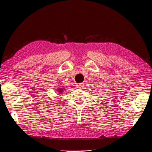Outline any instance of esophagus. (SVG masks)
Masks as SVG:
<instances>
[{
  "label": "esophagus",
  "instance_id": "esophagus-1",
  "mask_svg": "<svg viewBox=\"0 0 152 152\" xmlns=\"http://www.w3.org/2000/svg\"><path fill=\"white\" fill-rule=\"evenodd\" d=\"M84 86V83H79V84H77V88H82V87H83Z\"/></svg>",
  "mask_w": 152,
  "mask_h": 152
}]
</instances>
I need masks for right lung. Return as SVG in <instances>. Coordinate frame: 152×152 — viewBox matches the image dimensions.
Listing matches in <instances>:
<instances>
[{"label": "right lung", "mask_w": 152, "mask_h": 152, "mask_svg": "<svg viewBox=\"0 0 152 152\" xmlns=\"http://www.w3.org/2000/svg\"><path fill=\"white\" fill-rule=\"evenodd\" d=\"M58 89V92L59 93H62V91H63V88H59V89Z\"/></svg>", "instance_id": "obj_1"}]
</instances>
